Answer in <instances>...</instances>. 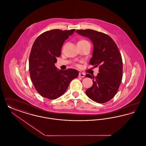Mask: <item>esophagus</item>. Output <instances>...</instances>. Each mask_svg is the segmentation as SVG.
<instances>
[{
	"label": "esophagus",
	"mask_w": 146,
	"mask_h": 146,
	"mask_svg": "<svg viewBox=\"0 0 146 146\" xmlns=\"http://www.w3.org/2000/svg\"><path fill=\"white\" fill-rule=\"evenodd\" d=\"M79 76L83 78V77L85 76V74H84V73H79Z\"/></svg>",
	"instance_id": "esophagus-1"
}]
</instances>
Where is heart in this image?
I'll list each match as a JSON object with an SVG mask.
<instances>
[{
	"mask_svg": "<svg viewBox=\"0 0 146 146\" xmlns=\"http://www.w3.org/2000/svg\"><path fill=\"white\" fill-rule=\"evenodd\" d=\"M78 42H82V43H89V42H88L87 40H84V39H83V40H80V41H79ZM89 44H90V43H89ZM76 66L78 67V64H76Z\"/></svg>",
	"mask_w": 146,
	"mask_h": 146,
	"instance_id": "b5f03b06",
	"label": "heart"
}]
</instances>
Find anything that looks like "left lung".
<instances>
[{"label": "left lung", "instance_id": "obj_1", "mask_svg": "<svg viewBox=\"0 0 146 146\" xmlns=\"http://www.w3.org/2000/svg\"><path fill=\"white\" fill-rule=\"evenodd\" d=\"M76 32L93 42L90 64L99 67L97 76L86 75L93 79V85L86 90V94L97 103L107 102L116 95L123 77V61L118 46L111 36L102 32L90 29L76 30Z\"/></svg>", "mask_w": 146, "mask_h": 146}]
</instances>
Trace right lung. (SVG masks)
Wrapping results in <instances>:
<instances>
[{"instance_id": "right-lung-1", "label": "right lung", "mask_w": 146, "mask_h": 146, "mask_svg": "<svg viewBox=\"0 0 146 146\" xmlns=\"http://www.w3.org/2000/svg\"><path fill=\"white\" fill-rule=\"evenodd\" d=\"M75 29H52L42 33L35 39L29 57V70L35 89L42 97L56 99L67 90L70 82L78 76L72 68L57 70L56 58L61 54L63 42Z\"/></svg>"}]
</instances>
